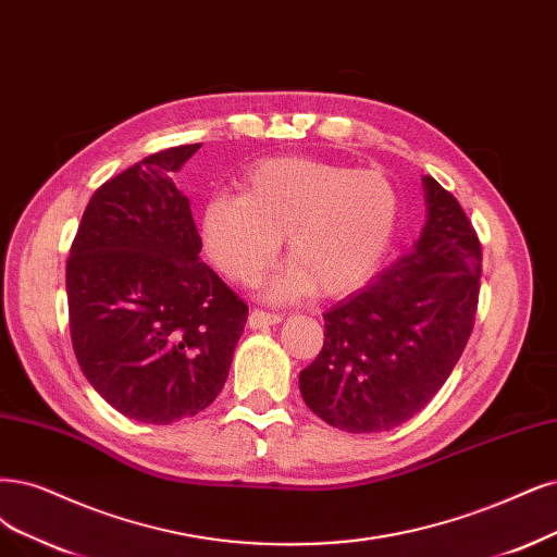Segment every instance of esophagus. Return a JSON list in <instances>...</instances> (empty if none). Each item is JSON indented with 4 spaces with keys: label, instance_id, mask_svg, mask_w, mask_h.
I'll use <instances>...</instances> for the list:
<instances>
[{
    "label": "esophagus",
    "instance_id": "34e87169",
    "mask_svg": "<svg viewBox=\"0 0 557 557\" xmlns=\"http://www.w3.org/2000/svg\"><path fill=\"white\" fill-rule=\"evenodd\" d=\"M282 323V314H271V312H263V310H252L250 317H247V325L250 327H265V325H277Z\"/></svg>",
    "mask_w": 557,
    "mask_h": 557
}]
</instances>
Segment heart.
I'll return each mask as SVG.
<instances>
[{"instance_id": "obj_1", "label": "heart", "mask_w": 557, "mask_h": 557, "mask_svg": "<svg viewBox=\"0 0 557 557\" xmlns=\"http://www.w3.org/2000/svg\"><path fill=\"white\" fill-rule=\"evenodd\" d=\"M399 193L383 172L314 158H273L245 174L243 193L213 195L201 213L206 255L220 273L257 282L286 238L292 265L268 284L271 300L314 289L335 298L376 273L397 232Z\"/></svg>"}]
</instances>
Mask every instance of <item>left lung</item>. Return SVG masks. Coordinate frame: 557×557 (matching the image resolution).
<instances>
[{"mask_svg": "<svg viewBox=\"0 0 557 557\" xmlns=\"http://www.w3.org/2000/svg\"><path fill=\"white\" fill-rule=\"evenodd\" d=\"M426 220L410 252L323 314L325 339L300 395L348 434L404 424L459 362L478 310L482 247L459 201L422 176Z\"/></svg>", "mask_w": 557, "mask_h": 557, "instance_id": "left-lung-1", "label": "left lung"}]
</instances>
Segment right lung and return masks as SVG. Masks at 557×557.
Returning <instances> with one entry per match:
<instances>
[{
    "instance_id": "obj_1",
    "label": "right lung",
    "mask_w": 557,
    "mask_h": 557,
    "mask_svg": "<svg viewBox=\"0 0 557 557\" xmlns=\"http://www.w3.org/2000/svg\"><path fill=\"white\" fill-rule=\"evenodd\" d=\"M201 144L144 158L89 199L66 263L75 358L119 413L172 424L211 406L230 376L247 305L199 257L172 174Z\"/></svg>"
}]
</instances>
